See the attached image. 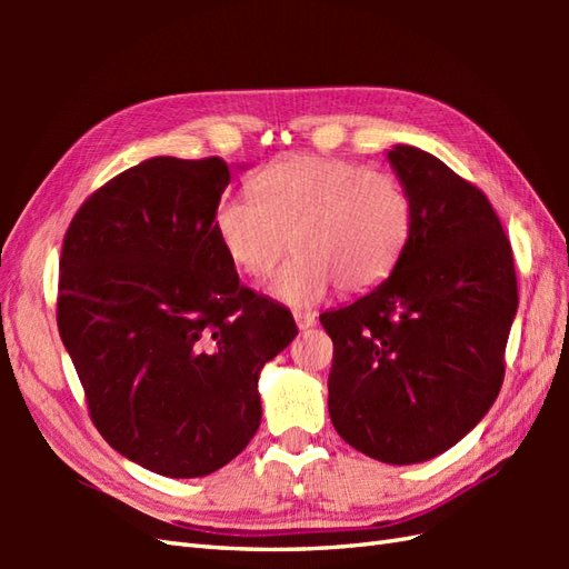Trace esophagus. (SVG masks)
Segmentation results:
<instances>
[{"label": "esophagus", "instance_id": "esophagus-1", "mask_svg": "<svg viewBox=\"0 0 569 569\" xmlns=\"http://www.w3.org/2000/svg\"><path fill=\"white\" fill-rule=\"evenodd\" d=\"M293 318H296V325L300 330H310L312 325H316V312H310V310H306V312L298 310Z\"/></svg>", "mask_w": 569, "mask_h": 569}]
</instances>
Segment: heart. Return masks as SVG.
<instances>
[{"instance_id": "obj_1", "label": "heart", "mask_w": 569, "mask_h": 569, "mask_svg": "<svg viewBox=\"0 0 569 569\" xmlns=\"http://www.w3.org/2000/svg\"><path fill=\"white\" fill-rule=\"evenodd\" d=\"M249 200L224 198L212 234L239 273L273 271L291 239L296 257L266 293L291 308L316 306L337 283L369 293L393 273L413 234V204L389 173L316 153L276 159L249 178Z\"/></svg>"}]
</instances>
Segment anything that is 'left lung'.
<instances>
[{
    "instance_id": "left-lung-1",
    "label": "left lung",
    "mask_w": 569,
    "mask_h": 569,
    "mask_svg": "<svg viewBox=\"0 0 569 569\" xmlns=\"http://www.w3.org/2000/svg\"><path fill=\"white\" fill-rule=\"evenodd\" d=\"M386 159L413 204V234L383 283L320 316L335 345L328 408L355 450L418 465L450 450L497 401L518 288L485 192L408 143Z\"/></svg>"
}]
</instances>
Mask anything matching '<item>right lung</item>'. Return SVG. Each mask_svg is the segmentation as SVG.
Listing matches in <instances>:
<instances>
[{
  "label": "right lung",
  "instance_id": "obj_1",
  "mask_svg": "<svg viewBox=\"0 0 569 569\" xmlns=\"http://www.w3.org/2000/svg\"><path fill=\"white\" fill-rule=\"evenodd\" d=\"M227 186L222 159L153 156L84 200L60 253L58 332L92 422L171 479L244 450L261 426V369L298 335L291 310L239 286L217 244Z\"/></svg>",
  "mask_w": 569,
  "mask_h": 569
}]
</instances>
